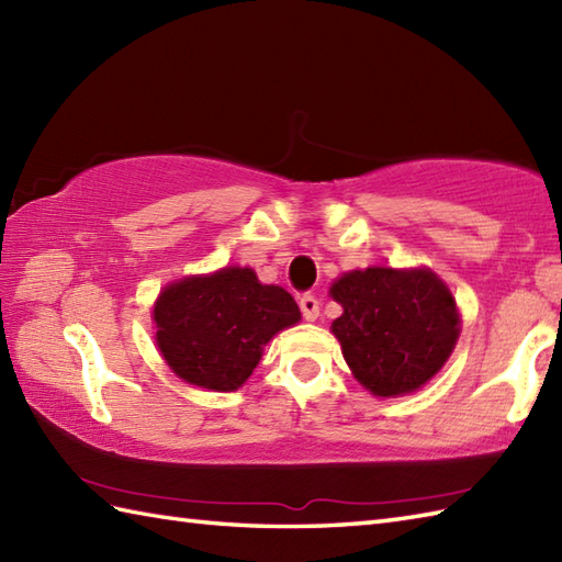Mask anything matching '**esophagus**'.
I'll use <instances>...</instances> for the list:
<instances>
[{"instance_id":"1","label":"esophagus","mask_w":562,"mask_h":562,"mask_svg":"<svg viewBox=\"0 0 562 562\" xmlns=\"http://www.w3.org/2000/svg\"><path fill=\"white\" fill-rule=\"evenodd\" d=\"M300 308H302V316L306 321H316L318 318V300H316L314 294H302Z\"/></svg>"}]
</instances>
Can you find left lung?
Returning a JSON list of instances; mask_svg holds the SVG:
<instances>
[{"mask_svg": "<svg viewBox=\"0 0 562 562\" xmlns=\"http://www.w3.org/2000/svg\"><path fill=\"white\" fill-rule=\"evenodd\" d=\"M342 306L333 336L355 379L391 398L427 384L459 340L461 318L449 288L432 270L367 268L330 284Z\"/></svg>", "mask_w": 562, "mask_h": 562, "instance_id": "8db88e82", "label": "left lung"}]
</instances>
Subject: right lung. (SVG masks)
Listing matches in <instances>:
<instances>
[{"label": "right lung", "mask_w": 562, "mask_h": 562, "mask_svg": "<svg viewBox=\"0 0 562 562\" xmlns=\"http://www.w3.org/2000/svg\"><path fill=\"white\" fill-rule=\"evenodd\" d=\"M157 345L176 376L193 386L236 391L254 374L274 333L302 318L278 284L250 268H222L164 288L154 304Z\"/></svg>", "instance_id": "right-lung-1"}]
</instances>
